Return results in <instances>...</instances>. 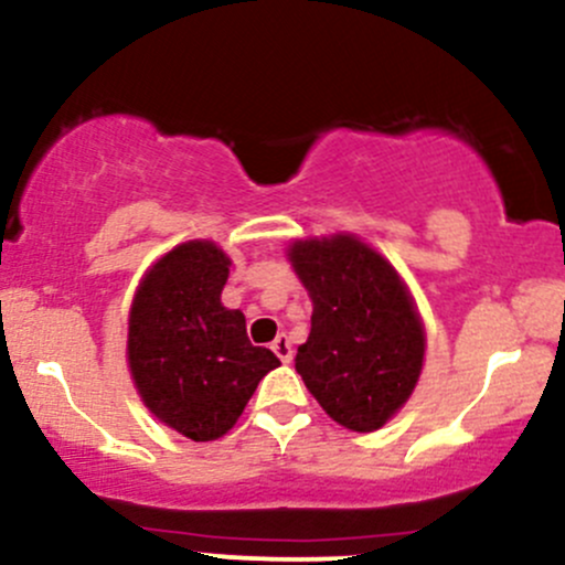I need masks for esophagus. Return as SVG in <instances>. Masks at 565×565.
<instances>
[{"label":"esophagus","mask_w":565,"mask_h":565,"mask_svg":"<svg viewBox=\"0 0 565 565\" xmlns=\"http://www.w3.org/2000/svg\"><path fill=\"white\" fill-rule=\"evenodd\" d=\"M270 349L278 354V360H281L284 365H289V362H292V343H289L287 335H278L276 341L270 343Z\"/></svg>","instance_id":"esophagus-1"}]
</instances>
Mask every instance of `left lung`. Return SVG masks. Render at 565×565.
Returning a JSON list of instances; mask_svg holds the SVG:
<instances>
[{
    "label": "left lung",
    "mask_w": 565,
    "mask_h": 565,
    "mask_svg": "<svg viewBox=\"0 0 565 565\" xmlns=\"http://www.w3.org/2000/svg\"><path fill=\"white\" fill-rule=\"evenodd\" d=\"M287 259L313 306L295 367L330 419L379 430L406 406L425 362V324L406 281L352 233L298 237Z\"/></svg>",
    "instance_id": "obj_1"
}]
</instances>
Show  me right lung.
Segmentation results:
<instances>
[{"label":"right lung","instance_id":"add662e5","mask_svg":"<svg viewBox=\"0 0 565 565\" xmlns=\"http://www.w3.org/2000/svg\"><path fill=\"white\" fill-rule=\"evenodd\" d=\"M230 265L213 241L178 243L148 267L129 308L127 365L142 406L192 441L233 430L263 376L281 365L252 347L246 317L222 302Z\"/></svg>","mask_w":565,"mask_h":565}]
</instances>
